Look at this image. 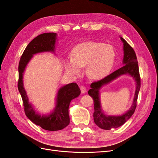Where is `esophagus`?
Returning <instances> with one entry per match:
<instances>
[{
    "mask_svg": "<svg viewBox=\"0 0 158 158\" xmlns=\"http://www.w3.org/2000/svg\"><path fill=\"white\" fill-rule=\"evenodd\" d=\"M80 89H81V92L83 94H85L87 92V89L85 86H81L80 87Z\"/></svg>",
    "mask_w": 158,
    "mask_h": 158,
    "instance_id": "34e87169",
    "label": "esophagus"
}]
</instances>
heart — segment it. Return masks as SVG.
<instances>
[{
  "instance_id": "b5f03b06",
  "label": "heart",
  "mask_w": 158,
  "mask_h": 158,
  "mask_svg": "<svg viewBox=\"0 0 158 158\" xmlns=\"http://www.w3.org/2000/svg\"><path fill=\"white\" fill-rule=\"evenodd\" d=\"M73 58L65 62L66 71L79 75L81 67H85L87 75L93 79H101L112 70L115 61L116 52L111 45L101 42L88 41L76 45L72 51Z\"/></svg>"
}]
</instances>
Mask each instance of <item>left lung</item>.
Listing matches in <instances>:
<instances>
[{"label": "left lung", "instance_id": "obj_1", "mask_svg": "<svg viewBox=\"0 0 158 158\" xmlns=\"http://www.w3.org/2000/svg\"><path fill=\"white\" fill-rule=\"evenodd\" d=\"M123 43V66L115 70L105 78L100 81L92 83L88 91V94L94 100V121L100 128L103 130H110L111 128H117L127 122L135 111L136 107L137 98L140 88V78L139 70L138 61L135 50L127 43L125 39L120 37ZM128 73L132 76L136 81V91L134 97L133 105L131 109L122 116H107L103 113L100 105L99 93L100 88L103 85L108 84L117 77L123 74Z\"/></svg>", "mask_w": 158, "mask_h": 158}]
</instances>
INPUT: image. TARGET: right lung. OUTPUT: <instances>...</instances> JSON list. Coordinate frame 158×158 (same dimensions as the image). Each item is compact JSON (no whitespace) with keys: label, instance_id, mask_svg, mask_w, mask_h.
I'll return each instance as SVG.
<instances>
[{"label":"right lung","instance_id":"add662e5","mask_svg":"<svg viewBox=\"0 0 158 158\" xmlns=\"http://www.w3.org/2000/svg\"><path fill=\"white\" fill-rule=\"evenodd\" d=\"M56 33H43L36 36L26 47L20 58L18 66V90L23 100V109L28 118L43 129L57 131L64 128L70 123L69 108L70 101L81 93L78 85L71 83L60 88L56 98V105L52 113L41 115L36 113L28 101V96L23 88V74L26 66L34 54L41 52H54Z\"/></svg>","mask_w":158,"mask_h":158}]
</instances>
